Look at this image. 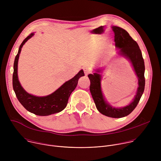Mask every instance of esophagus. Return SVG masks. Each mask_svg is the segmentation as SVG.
Instances as JSON below:
<instances>
[{"label": "esophagus", "mask_w": 161, "mask_h": 161, "mask_svg": "<svg viewBox=\"0 0 161 161\" xmlns=\"http://www.w3.org/2000/svg\"><path fill=\"white\" fill-rule=\"evenodd\" d=\"M83 71H84V73H85V75L86 76L88 75V73H90V70L89 69L88 67H83Z\"/></svg>", "instance_id": "34e87169"}]
</instances>
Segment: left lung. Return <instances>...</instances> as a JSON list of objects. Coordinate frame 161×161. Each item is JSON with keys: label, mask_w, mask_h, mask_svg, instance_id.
Returning <instances> with one entry per match:
<instances>
[{"label": "left lung", "mask_w": 161, "mask_h": 161, "mask_svg": "<svg viewBox=\"0 0 161 161\" xmlns=\"http://www.w3.org/2000/svg\"><path fill=\"white\" fill-rule=\"evenodd\" d=\"M111 28L114 34L115 47L119 50L118 53L130 61L138 79L136 94L132 101L127 106L121 108L113 107L106 101L101 89V73L104 70V68H98L93 74H89L88 77L90 81V91L97 110L109 117L122 118L127 116L135 109L143 94L145 85V67L142 53L137 43L122 28L117 26H112Z\"/></svg>", "instance_id": "1"}]
</instances>
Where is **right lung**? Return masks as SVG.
Here are the masks:
<instances>
[{
	"label": "right lung",
	"mask_w": 161,
	"mask_h": 161,
	"mask_svg": "<svg viewBox=\"0 0 161 161\" xmlns=\"http://www.w3.org/2000/svg\"><path fill=\"white\" fill-rule=\"evenodd\" d=\"M34 33H31L22 42L14 62L13 86L17 99L27 111L39 116H48L62 111L67 106L69 97L77 86L78 80L85 75L83 70L71 80L65 81L52 94L47 96H36L29 94L23 88L18 80V62L21 48Z\"/></svg>",
	"instance_id": "add662e5"
}]
</instances>
